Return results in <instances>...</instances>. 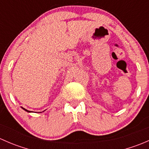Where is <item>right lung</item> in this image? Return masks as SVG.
Listing matches in <instances>:
<instances>
[{
    "label": "right lung",
    "instance_id": "1",
    "mask_svg": "<svg viewBox=\"0 0 149 149\" xmlns=\"http://www.w3.org/2000/svg\"><path fill=\"white\" fill-rule=\"evenodd\" d=\"M22 109H24V110H25V111H26V112H30V111H29V110H27V109H24V108H23V107H22Z\"/></svg>",
    "mask_w": 149,
    "mask_h": 149
}]
</instances>
